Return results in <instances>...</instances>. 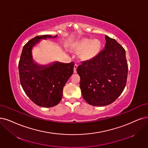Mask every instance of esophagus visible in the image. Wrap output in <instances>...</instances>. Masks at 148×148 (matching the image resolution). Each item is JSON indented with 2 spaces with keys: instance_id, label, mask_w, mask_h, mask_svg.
Here are the masks:
<instances>
[{
  "instance_id": "34e87169",
  "label": "esophagus",
  "mask_w": 148,
  "mask_h": 148,
  "mask_svg": "<svg viewBox=\"0 0 148 148\" xmlns=\"http://www.w3.org/2000/svg\"><path fill=\"white\" fill-rule=\"evenodd\" d=\"M77 66H78V65L77 64H74V73H77Z\"/></svg>"
}]
</instances>
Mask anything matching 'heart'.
Listing matches in <instances>:
<instances>
[{"label":"heart","instance_id":"b5f03b06","mask_svg":"<svg viewBox=\"0 0 148 148\" xmlns=\"http://www.w3.org/2000/svg\"><path fill=\"white\" fill-rule=\"evenodd\" d=\"M101 42L95 40H91L88 38H84L78 43V47L80 49H84L82 52V56L85 58H90L97 53L101 48Z\"/></svg>","mask_w":148,"mask_h":148}]
</instances>
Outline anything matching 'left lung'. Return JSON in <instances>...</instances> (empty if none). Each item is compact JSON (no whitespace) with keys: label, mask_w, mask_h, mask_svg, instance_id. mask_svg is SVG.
<instances>
[{"label":"left lung","mask_w":148,"mask_h":148,"mask_svg":"<svg viewBox=\"0 0 148 148\" xmlns=\"http://www.w3.org/2000/svg\"><path fill=\"white\" fill-rule=\"evenodd\" d=\"M105 48L77 68L85 101L93 106H105L115 101L127 82L128 65L121 45L106 35Z\"/></svg>","instance_id":"8db88e82"}]
</instances>
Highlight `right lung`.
Here are the masks:
<instances>
[{"mask_svg": "<svg viewBox=\"0 0 148 148\" xmlns=\"http://www.w3.org/2000/svg\"><path fill=\"white\" fill-rule=\"evenodd\" d=\"M56 35L36 36L23 47L19 62V74L22 87L32 102L38 106L52 107L61 101L63 89L73 73L74 63L54 62L46 65L36 63L32 57V49L41 40L55 38Z\"/></svg>", "mask_w": 148, "mask_h": 148, "instance_id": "obj_1", "label": "right lung"}]
</instances>
